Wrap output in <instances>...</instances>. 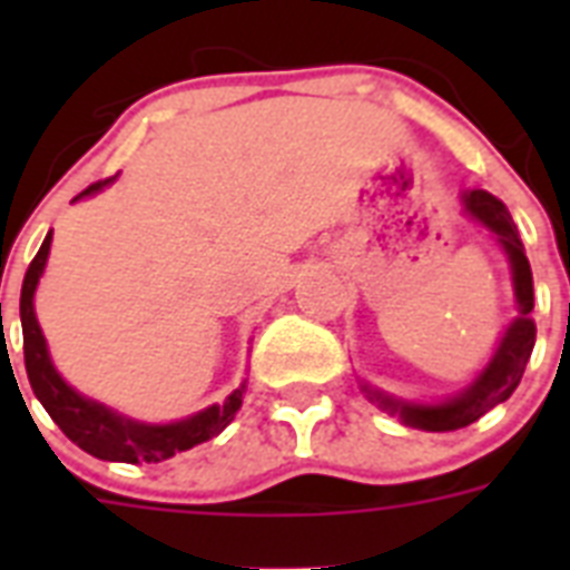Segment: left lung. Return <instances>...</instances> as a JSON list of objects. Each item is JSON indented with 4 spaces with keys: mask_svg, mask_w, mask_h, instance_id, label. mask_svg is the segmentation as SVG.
Wrapping results in <instances>:
<instances>
[{
    "mask_svg": "<svg viewBox=\"0 0 570 570\" xmlns=\"http://www.w3.org/2000/svg\"><path fill=\"white\" fill-rule=\"evenodd\" d=\"M468 213L473 218L485 224L488 230L494 233L500 245L505 248L509 259H512V275H514V295H518V320L509 325L505 337L500 340L491 364L479 373V379L470 384L461 396L443 402V405H405L396 399L381 396L366 390L370 399H375L384 411L402 416V423L425 429V432H452V429H464V425L476 423L479 416L491 411L494 405L505 402L512 396L514 387L521 384L527 361L535 346V322L530 320L532 313V268L530 259L523 254L521 236L514 227L512 215L505 209L503 200H497L491 191L476 189L464 197Z\"/></svg>",
    "mask_w": 570,
    "mask_h": 570,
    "instance_id": "8db88e82",
    "label": "left lung"
}]
</instances>
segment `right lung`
I'll list each match as a JSON object with an SVG mask.
<instances>
[{
	"label": "right lung",
	"instance_id": "add662e5",
	"mask_svg": "<svg viewBox=\"0 0 570 570\" xmlns=\"http://www.w3.org/2000/svg\"><path fill=\"white\" fill-rule=\"evenodd\" d=\"M109 180L91 183L82 195H91V191H100ZM76 195V197H82ZM49 242H52V233H49L40 250L35 254V259L26 268V277H22V293H20V322H22V357H26V375H29V384L35 390V396L40 399V405L47 407V414L56 420V425L70 438V441L79 446V450L91 452L94 459L102 461H127V464H138V461H147V464H156V461H165L177 455V452H186L197 443L209 441L215 434H222L230 420L236 416L242 405V390H233L230 396L224 399V405H213L200 411V414L189 416V420H180V423L168 425H145L136 423V420H127V416H118L109 407L97 405L91 399L79 396L76 390H70L61 381V375L52 370V361L47 355V340L40 334L38 320H35V286H38V277L47 266ZM2 307V304H0Z\"/></svg>",
	"mask_w": 570,
	"mask_h": 570
}]
</instances>
